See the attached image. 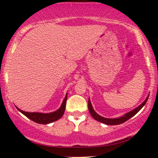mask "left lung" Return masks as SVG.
<instances>
[{"instance_id": "left-lung-1", "label": "left lung", "mask_w": 158, "mask_h": 158, "mask_svg": "<svg viewBox=\"0 0 158 158\" xmlns=\"http://www.w3.org/2000/svg\"><path fill=\"white\" fill-rule=\"evenodd\" d=\"M148 98H149V95L146 98L145 100L144 101V102H142V103H141L139 106L135 108V109H133L132 111H131L128 112V113L125 114L124 115L120 116V117H118V118H105V117H103V116H101L99 115V114H97L96 112L94 111V108H93V106H92V104H91V103H90V98L88 99V110H89L90 115L92 116V117L94 118L95 120L98 121V122H101V123H103V124H105L106 125H118V124H122V123L127 122V120H129V118H131L132 116H135L136 114H137L138 112L140 111V109H141L143 107L144 105H145L147 101H148Z\"/></svg>"}]
</instances>
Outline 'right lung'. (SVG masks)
Here are the masks:
<instances>
[{"instance_id": "add662e5", "label": "right lung", "mask_w": 158, "mask_h": 158, "mask_svg": "<svg viewBox=\"0 0 158 158\" xmlns=\"http://www.w3.org/2000/svg\"><path fill=\"white\" fill-rule=\"evenodd\" d=\"M67 98H68V94H66V96L64 97L63 101H62L61 106H60L57 111L50 112V113L27 112L19 109L16 106V107L21 113H22L23 115H25L27 117L29 118V119L33 121V122L41 124H49V123L55 122V121L60 119V118L62 117V115H63L64 113V110H65Z\"/></svg>"}]
</instances>
